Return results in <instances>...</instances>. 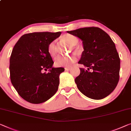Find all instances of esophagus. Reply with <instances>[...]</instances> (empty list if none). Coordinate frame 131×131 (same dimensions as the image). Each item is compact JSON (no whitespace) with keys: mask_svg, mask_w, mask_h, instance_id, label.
<instances>
[{"mask_svg":"<svg viewBox=\"0 0 131 131\" xmlns=\"http://www.w3.org/2000/svg\"><path fill=\"white\" fill-rule=\"evenodd\" d=\"M65 69L66 71H69L70 69H71V67H65Z\"/></svg>","mask_w":131,"mask_h":131,"instance_id":"esophagus-1","label":"esophagus"}]
</instances>
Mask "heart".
Here are the masks:
<instances>
[{"mask_svg":"<svg viewBox=\"0 0 131 131\" xmlns=\"http://www.w3.org/2000/svg\"><path fill=\"white\" fill-rule=\"evenodd\" d=\"M62 40L71 46H73V50L78 51L79 48L76 46L78 43V39L71 34H65L62 36ZM48 52L51 56H54L56 53V45L54 41L52 42L49 45ZM76 60L74 56H65L59 55L54 59V65L56 66H69Z\"/></svg>","mask_w":131,"mask_h":131,"instance_id":"b5f03b06","label":"heart"}]
</instances>
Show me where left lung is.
Returning <instances> with one entry per match:
<instances>
[{
  "label": "left lung",
  "instance_id": "1",
  "mask_svg": "<svg viewBox=\"0 0 131 131\" xmlns=\"http://www.w3.org/2000/svg\"><path fill=\"white\" fill-rule=\"evenodd\" d=\"M68 33L82 40L83 50L78 63L81 73L75 78L79 90L86 96L102 99L112 92L119 79L120 58L112 39L97 27L79 28Z\"/></svg>",
  "mask_w": 131,
  "mask_h": 131
}]
</instances>
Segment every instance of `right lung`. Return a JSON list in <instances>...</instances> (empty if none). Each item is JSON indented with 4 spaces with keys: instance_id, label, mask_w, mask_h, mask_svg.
<instances>
[{
    "instance_id": "1",
    "label": "right lung",
    "mask_w": 131,
    "mask_h": 131,
    "mask_svg": "<svg viewBox=\"0 0 131 131\" xmlns=\"http://www.w3.org/2000/svg\"><path fill=\"white\" fill-rule=\"evenodd\" d=\"M61 32L23 35L13 47L10 58V77L18 94L31 103L48 101L55 94L63 68H53L48 46ZM48 69V72H43Z\"/></svg>"
}]
</instances>
